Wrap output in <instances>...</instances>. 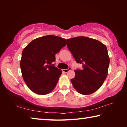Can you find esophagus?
<instances>
[{
	"instance_id": "1",
	"label": "esophagus",
	"mask_w": 127,
	"mask_h": 127,
	"mask_svg": "<svg viewBox=\"0 0 127 127\" xmlns=\"http://www.w3.org/2000/svg\"><path fill=\"white\" fill-rule=\"evenodd\" d=\"M71 69L72 68H70V67H69L67 69H63V70H62V71H63L64 73H67V72H68L69 71V70H71Z\"/></svg>"
}]
</instances>
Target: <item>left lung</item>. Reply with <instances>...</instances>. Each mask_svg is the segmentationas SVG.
I'll return each mask as SVG.
<instances>
[{
    "mask_svg": "<svg viewBox=\"0 0 127 127\" xmlns=\"http://www.w3.org/2000/svg\"><path fill=\"white\" fill-rule=\"evenodd\" d=\"M67 47L82 69L75 70L70 81L79 94L90 95L101 86L106 79L110 59L106 46L98 41L85 36L67 39Z\"/></svg>",
    "mask_w": 127,
    "mask_h": 127,
    "instance_id": "8db88e82",
    "label": "left lung"
}]
</instances>
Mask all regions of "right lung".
Instances as JSON below:
<instances>
[{
    "label": "right lung",
    "mask_w": 127,
    "mask_h": 127,
    "mask_svg": "<svg viewBox=\"0 0 127 127\" xmlns=\"http://www.w3.org/2000/svg\"><path fill=\"white\" fill-rule=\"evenodd\" d=\"M66 45V40L47 35L36 38L23 49L20 66L23 78L32 91L46 95L54 89L62 70L53 64L56 54Z\"/></svg>",
    "instance_id": "right-lung-1"
}]
</instances>
